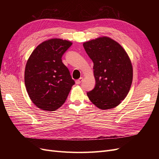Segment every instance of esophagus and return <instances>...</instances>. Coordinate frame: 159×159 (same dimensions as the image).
Wrapping results in <instances>:
<instances>
[{
	"label": "esophagus",
	"mask_w": 159,
	"mask_h": 159,
	"mask_svg": "<svg viewBox=\"0 0 159 159\" xmlns=\"http://www.w3.org/2000/svg\"><path fill=\"white\" fill-rule=\"evenodd\" d=\"M83 78H80L79 80H76L75 81V84H80L81 83V81H83Z\"/></svg>",
	"instance_id": "obj_1"
}]
</instances>
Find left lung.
Here are the masks:
<instances>
[{"mask_svg":"<svg viewBox=\"0 0 159 159\" xmlns=\"http://www.w3.org/2000/svg\"><path fill=\"white\" fill-rule=\"evenodd\" d=\"M93 62L95 86L87 93L89 100L100 109L117 107L126 98L133 81V66L126 51L107 36L83 44Z\"/></svg>","mask_w":159,"mask_h":159,"instance_id":"1","label":"left lung"}]
</instances>
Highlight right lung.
Wrapping results in <instances>:
<instances>
[{
	"label": "right lung",
	"instance_id": "right-lung-1",
	"mask_svg": "<svg viewBox=\"0 0 159 159\" xmlns=\"http://www.w3.org/2000/svg\"><path fill=\"white\" fill-rule=\"evenodd\" d=\"M72 42L52 38L42 42L28 58L25 83L28 95L36 107L53 111L60 108L75 84L61 57Z\"/></svg>",
	"mask_w": 159,
	"mask_h": 159
}]
</instances>
